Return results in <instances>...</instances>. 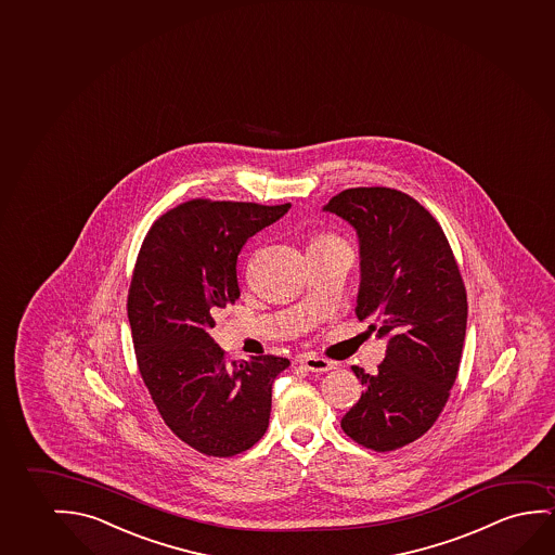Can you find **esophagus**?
Listing matches in <instances>:
<instances>
[{
    "instance_id": "34e87169",
    "label": "esophagus",
    "mask_w": 555,
    "mask_h": 555,
    "mask_svg": "<svg viewBox=\"0 0 555 555\" xmlns=\"http://www.w3.org/2000/svg\"><path fill=\"white\" fill-rule=\"evenodd\" d=\"M300 365H302L306 371H312V373H327L331 369H335L333 361L323 360V358H318V356H305V358L300 360Z\"/></svg>"
}]
</instances>
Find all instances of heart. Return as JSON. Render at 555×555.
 Listing matches in <instances>:
<instances>
[{"label": "heart", "mask_w": 555, "mask_h": 555, "mask_svg": "<svg viewBox=\"0 0 555 555\" xmlns=\"http://www.w3.org/2000/svg\"><path fill=\"white\" fill-rule=\"evenodd\" d=\"M325 240H331V237H328V235H321V237H315V240H313V243L325 242Z\"/></svg>", "instance_id": "heart-1"}]
</instances>
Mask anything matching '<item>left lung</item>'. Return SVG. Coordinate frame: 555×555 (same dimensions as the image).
Here are the masks:
<instances>
[{"label":"left lung","mask_w":555,"mask_h":555,"mask_svg":"<svg viewBox=\"0 0 555 555\" xmlns=\"http://www.w3.org/2000/svg\"><path fill=\"white\" fill-rule=\"evenodd\" d=\"M323 211L358 234L356 315L386 338L375 375L351 367L365 390L340 426L360 446L396 451L424 436L446 406L466 336V289L438 220L411 195L350 188Z\"/></svg>","instance_id":"obj_1"}]
</instances>
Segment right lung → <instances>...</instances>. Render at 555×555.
<instances>
[{"mask_svg": "<svg viewBox=\"0 0 555 555\" xmlns=\"http://www.w3.org/2000/svg\"><path fill=\"white\" fill-rule=\"evenodd\" d=\"M194 199L150 228L127 300L142 380L177 438L207 456H234L264 436L272 386L291 361H232L211 336L212 315L240 298L245 242L289 211Z\"/></svg>", "mask_w": 555, "mask_h": 555, "instance_id": "add662e5", "label": "right lung"}]
</instances>
